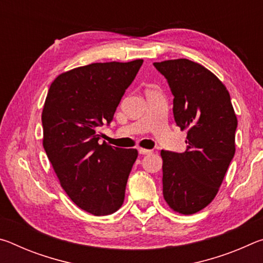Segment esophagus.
Wrapping results in <instances>:
<instances>
[{"label":"esophagus","instance_id":"34e87169","mask_svg":"<svg viewBox=\"0 0 263 263\" xmlns=\"http://www.w3.org/2000/svg\"><path fill=\"white\" fill-rule=\"evenodd\" d=\"M138 152H139V154L145 155V154H151V153H152V151L146 149V148H138Z\"/></svg>","mask_w":263,"mask_h":263}]
</instances>
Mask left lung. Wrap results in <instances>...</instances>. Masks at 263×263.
Returning a JSON list of instances; mask_svg holds the SVG:
<instances>
[{
    "mask_svg": "<svg viewBox=\"0 0 263 263\" xmlns=\"http://www.w3.org/2000/svg\"><path fill=\"white\" fill-rule=\"evenodd\" d=\"M174 96L173 114L186 133L183 153L161 151L164 201L182 215L212 202L235 153L238 126L228 89L215 74L188 59L154 62Z\"/></svg>",
    "mask_w": 263,
    "mask_h": 263,
    "instance_id": "left-lung-1",
    "label": "left lung"
}]
</instances>
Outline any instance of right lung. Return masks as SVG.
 I'll use <instances>...</instances> for the list:
<instances>
[{"instance_id": "right-lung-1", "label": "right lung", "mask_w": 263, "mask_h": 263, "mask_svg": "<svg viewBox=\"0 0 263 263\" xmlns=\"http://www.w3.org/2000/svg\"><path fill=\"white\" fill-rule=\"evenodd\" d=\"M142 59L96 62L60 74L42 114L43 146L60 184L77 205L94 216L122 206L137 149L103 141L97 127L110 124Z\"/></svg>"}]
</instances>
